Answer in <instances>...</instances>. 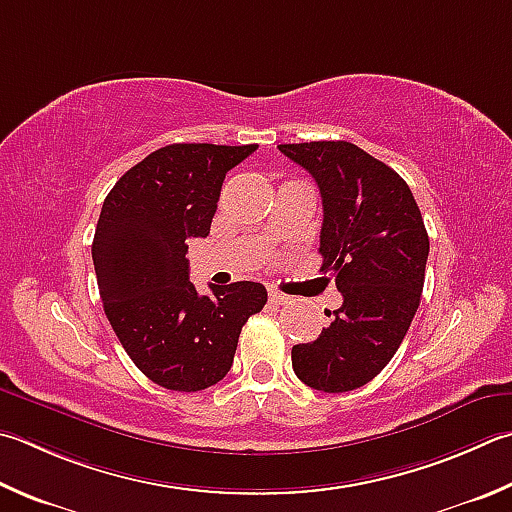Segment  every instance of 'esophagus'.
<instances>
[{"label": "esophagus", "mask_w": 512, "mask_h": 512, "mask_svg": "<svg viewBox=\"0 0 512 512\" xmlns=\"http://www.w3.org/2000/svg\"><path fill=\"white\" fill-rule=\"evenodd\" d=\"M268 300H271L273 304H288V302H291V297L280 293V291H271V293H268Z\"/></svg>", "instance_id": "1"}]
</instances>
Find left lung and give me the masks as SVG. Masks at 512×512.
Returning <instances> with one entry per match:
<instances>
[{
  "instance_id": "1",
  "label": "left lung",
  "mask_w": 512,
  "mask_h": 512,
  "mask_svg": "<svg viewBox=\"0 0 512 512\" xmlns=\"http://www.w3.org/2000/svg\"><path fill=\"white\" fill-rule=\"evenodd\" d=\"M320 188V271L342 304L320 338L291 351L304 385L340 394L367 385L401 347L425 282L430 239L414 194L383 161L347 141L277 145Z\"/></svg>"
}]
</instances>
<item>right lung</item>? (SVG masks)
I'll use <instances>...</instances> for the list:
<instances>
[{
    "instance_id": "1",
    "label": "right lung",
    "mask_w": 512,
    "mask_h": 512,
    "mask_svg": "<svg viewBox=\"0 0 512 512\" xmlns=\"http://www.w3.org/2000/svg\"><path fill=\"white\" fill-rule=\"evenodd\" d=\"M257 145L174 143L127 170L102 203L91 246L100 300L134 365L172 392L219 383L241 327L264 309L257 282H190L188 239L208 237L226 172Z\"/></svg>"
}]
</instances>
